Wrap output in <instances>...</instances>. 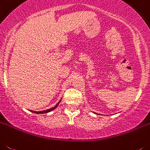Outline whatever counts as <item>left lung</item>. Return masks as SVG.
<instances>
[{
  "label": "left lung",
  "instance_id": "obj_1",
  "mask_svg": "<svg viewBox=\"0 0 150 150\" xmlns=\"http://www.w3.org/2000/svg\"><path fill=\"white\" fill-rule=\"evenodd\" d=\"M94 114H96V113H94Z\"/></svg>",
  "mask_w": 150,
  "mask_h": 150
}]
</instances>
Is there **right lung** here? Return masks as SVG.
Returning <instances> with one entry per match:
<instances>
[{"instance_id":"1","label":"right lung","mask_w":150,"mask_h":150,"mask_svg":"<svg viewBox=\"0 0 150 150\" xmlns=\"http://www.w3.org/2000/svg\"><path fill=\"white\" fill-rule=\"evenodd\" d=\"M61 99H62V98H60V100L59 101L58 103L57 104V105H55L54 107L52 108L48 109V110H42V111H33V110H31V112H33V113H35V114H47V113H49V112H51V111H52V110H54V109L56 108L57 107V106H58V105H59V104H60V101H61Z\"/></svg>"}]
</instances>
